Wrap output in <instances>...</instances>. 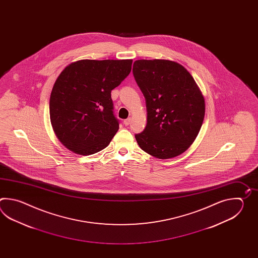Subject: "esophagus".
<instances>
[{
    "label": "esophagus",
    "instance_id": "esophagus-1",
    "mask_svg": "<svg viewBox=\"0 0 258 258\" xmlns=\"http://www.w3.org/2000/svg\"><path fill=\"white\" fill-rule=\"evenodd\" d=\"M130 122H131V118H127V119L123 121V123H124L125 126H128L130 124Z\"/></svg>",
    "mask_w": 258,
    "mask_h": 258
}]
</instances>
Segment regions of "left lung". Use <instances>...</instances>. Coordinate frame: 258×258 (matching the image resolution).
I'll return each instance as SVG.
<instances>
[{"mask_svg":"<svg viewBox=\"0 0 258 258\" xmlns=\"http://www.w3.org/2000/svg\"><path fill=\"white\" fill-rule=\"evenodd\" d=\"M133 75L147 107V125L135 137L145 152L158 159L183 153L202 126L205 99L190 73L168 60H138Z\"/></svg>","mask_w":258,"mask_h":258,"instance_id":"obj_1","label":"left lung"}]
</instances>
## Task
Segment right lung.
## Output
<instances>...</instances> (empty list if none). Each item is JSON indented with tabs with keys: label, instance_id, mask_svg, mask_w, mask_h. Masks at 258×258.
Masks as SVG:
<instances>
[{
	"label": "right lung",
	"instance_id": "1",
	"mask_svg": "<svg viewBox=\"0 0 258 258\" xmlns=\"http://www.w3.org/2000/svg\"><path fill=\"white\" fill-rule=\"evenodd\" d=\"M132 60H81L64 68L49 99L55 135L75 153L106 148L119 129L110 92L128 77Z\"/></svg>",
	"mask_w": 258,
	"mask_h": 258
}]
</instances>
